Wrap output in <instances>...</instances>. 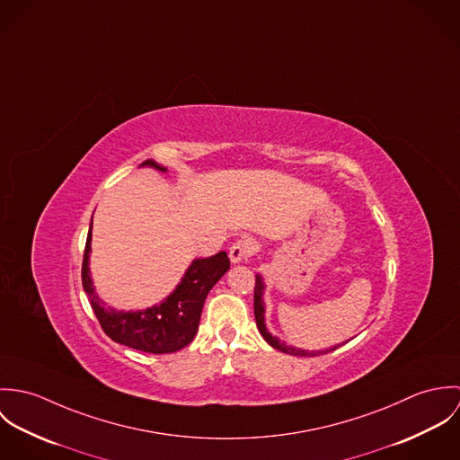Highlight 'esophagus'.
I'll list each match as a JSON object with an SVG mask.
<instances>
[{
    "mask_svg": "<svg viewBox=\"0 0 460 460\" xmlns=\"http://www.w3.org/2000/svg\"><path fill=\"white\" fill-rule=\"evenodd\" d=\"M252 243L250 241H246V239H239V241H235L234 244H232V248H230V252H228V257H230V261L234 263L243 262V261H246L250 255H252Z\"/></svg>",
    "mask_w": 460,
    "mask_h": 460,
    "instance_id": "obj_1",
    "label": "esophagus"
}]
</instances>
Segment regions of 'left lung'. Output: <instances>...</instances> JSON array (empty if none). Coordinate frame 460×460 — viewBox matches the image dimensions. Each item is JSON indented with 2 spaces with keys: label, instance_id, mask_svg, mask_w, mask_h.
Returning a JSON list of instances; mask_svg holds the SVG:
<instances>
[{
  "label": "left lung",
  "instance_id": "obj_1",
  "mask_svg": "<svg viewBox=\"0 0 460 460\" xmlns=\"http://www.w3.org/2000/svg\"><path fill=\"white\" fill-rule=\"evenodd\" d=\"M263 290H265V285H263L262 276L257 274V278H255V321H257V328L261 331L263 340L270 347H274V349H278V350H281L285 354H292V356H319V354H326L329 350H334V349L340 347L338 345V347H331V349H326V350H312L310 352V350H305V349H296L292 345H287L285 341H279L276 336H272L265 328V321H263V314H265L262 297Z\"/></svg>",
  "mask_w": 460,
  "mask_h": 460
}]
</instances>
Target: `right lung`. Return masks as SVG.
Returning <instances> with one entry per match:
<instances>
[{
	"mask_svg": "<svg viewBox=\"0 0 460 460\" xmlns=\"http://www.w3.org/2000/svg\"><path fill=\"white\" fill-rule=\"evenodd\" d=\"M141 166H152L159 172H166V168L150 159ZM90 252L92 225L83 255L81 279L101 328L113 341L150 354L177 352L193 341L207 294L230 269V259L225 252L208 259H197L188 267L177 288L163 303L141 312H119L104 306L95 294L88 267Z\"/></svg>",
	"mask_w": 460,
	"mask_h": 460,
	"instance_id": "right-lung-1",
	"label": "right lung"
}]
</instances>
